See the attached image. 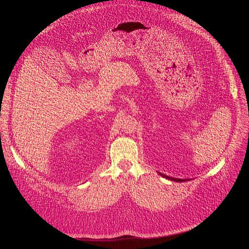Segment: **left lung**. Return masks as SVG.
I'll return each instance as SVG.
<instances>
[{"label":"left lung","mask_w":249,"mask_h":249,"mask_svg":"<svg viewBox=\"0 0 249 249\" xmlns=\"http://www.w3.org/2000/svg\"><path fill=\"white\" fill-rule=\"evenodd\" d=\"M160 173V172H159ZM160 176L161 177H163V178H168V179H170V180H173V182H187V180H189V179H187V178H171V177H168V176H165V175H163V173H160Z\"/></svg>","instance_id":"8db88e82"}]
</instances>
